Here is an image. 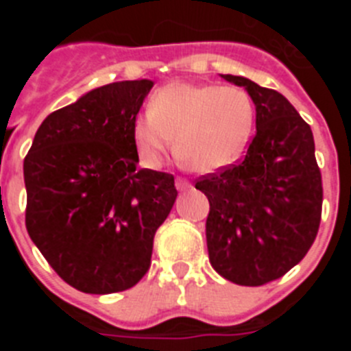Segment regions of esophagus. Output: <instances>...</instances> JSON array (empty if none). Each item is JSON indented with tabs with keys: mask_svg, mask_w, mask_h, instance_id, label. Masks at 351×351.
<instances>
[{
	"mask_svg": "<svg viewBox=\"0 0 351 351\" xmlns=\"http://www.w3.org/2000/svg\"><path fill=\"white\" fill-rule=\"evenodd\" d=\"M176 188H178L179 191L190 190V188H191V182H190V181H186V179H182V178H178V179H176Z\"/></svg>",
	"mask_w": 351,
	"mask_h": 351,
	"instance_id": "1",
	"label": "esophagus"
}]
</instances>
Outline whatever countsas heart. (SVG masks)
Wrapping results in <instances>:
<instances>
[{
    "mask_svg": "<svg viewBox=\"0 0 351 351\" xmlns=\"http://www.w3.org/2000/svg\"><path fill=\"white\" fill-rule=\"evenodd\" d=\"M255 125V104L237 86L170 82L151 98L149 110L132 123L142 163L161 167L173 149L197 172L210 173L234 163Z\"/></svg>",
    "mask_w": 351,
    "mask_h": 351,
    "instance_id": "1",
    "label": "heart"
}]
</instances>
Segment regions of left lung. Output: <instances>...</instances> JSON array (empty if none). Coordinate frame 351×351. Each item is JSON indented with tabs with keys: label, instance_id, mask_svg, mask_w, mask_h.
Segmentation results:
<instances>
[{
	"label": "left lung",
	"instance_id": "obj_1",
	"mask_svg": "<svg viewBox=\"0 0 351 351\" xmlns=\"http://www.w3.org/2000/svg\"><path fill=\"white\" fill-rule=\"evenodd\" d=\"M251 96L256 133L243 161L195 188L209 200L206 237L214 271L243 287L287 274L306 256L322 218V173L309 125L281 93L221 75Z\"/></svg>",
	"mask_w": 351,
	"mask_h": 351
}]
</instances>
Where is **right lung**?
Listing matches in <instances>:
<instances>
[{"label": "right lung", "instance_id": "right-lung-1", "mask_svg": "<svg viewBox=\"0 0 351 351\" xmlns=\"http://www.w3.org/2000/svg\"><path fill=\"white\" fill-rule=\"evenodd\" d=\"M153 80H123L49 114L24 158L26 228L61 280L84 293L135 287L172 209L173 176L137 169L132 123Z\"/></svg>", "mask_w": 351, "mask_h": 351}]
</instances>
